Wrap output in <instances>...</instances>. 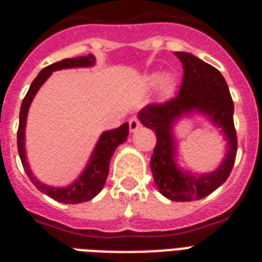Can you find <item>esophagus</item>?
Returning <instances> with one entry per match:
<instances>
[{
  "instance_id": "esophagus-1",
  "label": "esophagus",
  "mask_w": 262,
  "mask_h": 262,
  "mask_svg": "<svg viewBox=\"0 0 262 262\" xmlns=\"http://www.w3.org/2000/svg\"><path fill=\"white\" fill-rule=\"evenodd\" d=\"M140 126V121L136 117H132L130 119H129V129H130V132H136L137 129H139Z\"/></svg>"
}]
</instances>
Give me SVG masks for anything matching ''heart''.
<instances>
[{"label": "heart", "instance_id": "heart-1", "mask_svg": "<svg viewBox=\"0 0 262 262\" xmlns=\"http://www.w3.org/2000/svg\"><path fill=\"white\" fill-rule=\"evenodd\" d=\"M160 79H162V76L160 75H154V76H151L149 81H151V84H158L160 81ZM170 83H171V81H170V79L164 80V87L167 88L168 85H170Z\"/></svg>", "mask_w": 262, "mask_h": 262}]
</instances>
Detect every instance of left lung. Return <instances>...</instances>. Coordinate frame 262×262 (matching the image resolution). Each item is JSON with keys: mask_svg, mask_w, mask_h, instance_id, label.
<instances>
[{"mask_svg": "<svg viewBox=\"0 0 262 262\" xmlns=\"http://www.w3.org/2000/svg\"><path fill=\"white\" fill-rule=\"evenodd\" d=\"M182 62L181 90L175 96L162 103L148 104L140 111L144 126L156 133V145L151 158V170L156 187L172 201L201 200L226 182L236 158V130L234 126V103L227 83L216 68L189 53L177 51ZM197 110L207 114L214 123L224 127L229 139L226 159L216 172L194 177L182 173L174 166L172 123L183 114Z\"/></svg>", "mask_w": 262, "mask_h": 262, "instance_id": "8db88e82", "label": "left lung"}]
</instances>
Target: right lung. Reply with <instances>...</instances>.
Wrapping results in <instances>:
<instances>
[{"mask_svg":"<svg viewBox=\"0 0 262 262\" xmlns=\"http://www.w3.org/2000/svg\"><path fill=\"white\" fill-rule=\"evenodd\" d=\"M95 63V57L92 54L83 55V57H76V58H65L58 62L51 63L49 67L40 71L35 80L31 84L30 90L23 99L21 107H20V121H18L17 129V149L20 159H21L23 167L26 170V174L31 179V182L38 187L39 190L47 194L55 201L63 204H79L84 201H90L102 190L103 185L106 182L107 175H108V166H110V159L114 154L115 148L119 144L126 141V137L129 135V125L123 123L122 126L113 129V130L104 132L100 139H99L95 151L91 156L90 164L84 170L77 181L72 183L71 186L67 187H51L47 186L45 183H40L38 179L35 178L31 172L28 163L26 160V149H24V130H26V121L27 113L30 108V104L34 99L35 94L38 92L46 79L51 75V72L59 71L63 68H77V67H91Z\"/></svg>","mask_w":262,"mask_h":262,"instance_id":"right-lung-1","label":"right lung"}]
</instances>
